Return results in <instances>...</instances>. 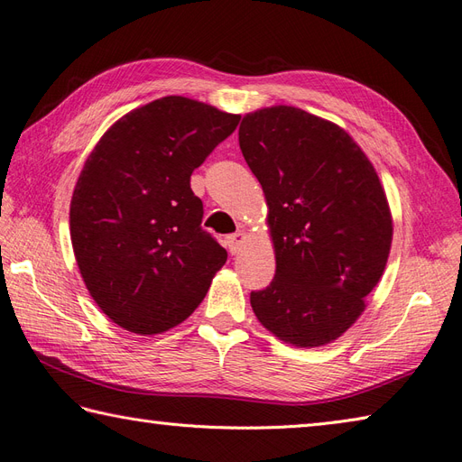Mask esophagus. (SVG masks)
<instances>
[{"label":"esophagus","mask_w":462,"mask_h":462,"mask_svg":"<svg viewBox=\"0 0 462 462\" xmlns=\"http://www.w3.org/2000/svg\"><path fill=\"white\" fill-rule=\"evenodd\" d=\"M245 241H246V233H243V231H236V233L229 235V236H227V245H229L231 253H233V254L239 253Z\"/></svg>","instance_id":"34e87169"}]
</instances>
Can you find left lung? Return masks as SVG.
I'll use <instances>...</instances> for the list:
<instances>
[{
  "label": "left lung",
  "mask_w": 462,
  "mask_h": 462,
  "mask_svg": "<svg viewBox=\"0 0 462 462\" xmlns=\"http://www.w3.org/2000/svg\"><path fill=\"white\" fill-rule=\"evenodd\" d=\"M239 144L275 253L273 282L250 292V306L283 343H333L365 312L389 258L393 217L380 177L351 134L300 107L246 114Z\"/></svg>",
  "instance_id": "1"
}]
</instances>
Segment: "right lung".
Wrapping results in <instances>:
<instances>
[{
    "label": "right lung",
    "mask_w": 462,
    "mask_h": 462,
    "mask_svg": "<svg viewBox=\"0 0 462 462\" xmlns=\"http://www.w3.org/2000/svg\"><path fill=\"white\" fill-rule=\"evenodd\" d=\"M239 116L163 96L117 119L90 152L69 212L90 297L119 328L163 333L185 321L227 260L202 229L190 175Z\"/></svg>",
    "instance_id": "1"
}]
</instances>
